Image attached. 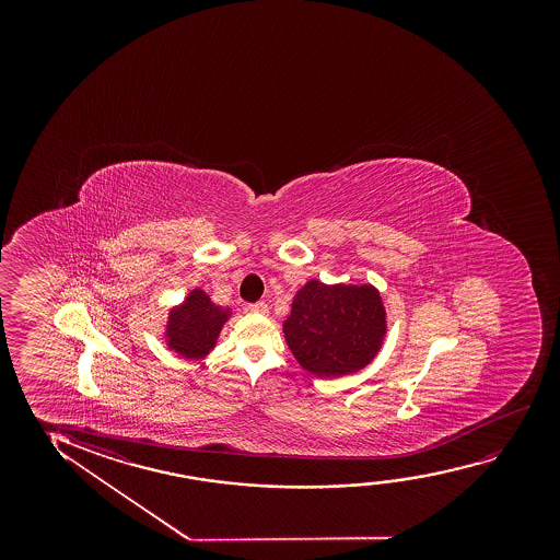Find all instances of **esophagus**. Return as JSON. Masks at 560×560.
I'll return each instance as SVG.
<instances>
[{
	"label": "esophagus",
	"mask_w": 560,
	"mask_h": 560,
	"mask_svg": "<svg viewBox=\"0 0 560 560\" xmlns=\"http://www.w3.org/2000/svg\"><path fill=\"white\" fill-rule=\"evenodd\" d=\"M248 312L266 315L268 314V304L266 302H254V304H248Z\"/></svg>",
	"instance_id": "obj_1"
}]
</instances>
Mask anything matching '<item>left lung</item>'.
Here are the masks:
<instances>
[{
    "instance_id": "obj_1",
    "label": "left lung",
    "mask_w": 560,
    "mask_h": 560,
    "mask_svg": "<svg viewBox=\"0 0 560 560\" xmlns=\"http://www.w3.org/2000/svg\"><path fill=\"white\" fill-rule=\"evenodd\" d=\"M300 365L317 376L355 373L375 358L386 332L383 300L371 284L307 281L283 325Z\"/></svg>"
}]
</instances>
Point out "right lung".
Returning a JSON list of instances; mask_svg holds the SVG:
<instances>
[{
    "mask_svg": "<svg viewBox=\"0 0 560 560\" xmlns=\"http://www.w3.org/2000/svg\"><path fill=\"white\" fill-rule=\"evenodd\" d=\"M230 310L212 304L200 289L187 296L182 306L172 310L168 322V346L185 358H202L215 345V338L228 322Z\"/></svg>",
    "mask_w": 560,
    "mask_h": 560,
    "instance_id": "1",
    "label": "right lung"
}]
</instances>
